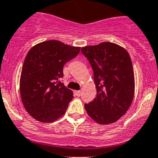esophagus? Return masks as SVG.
Listing matches in <instances>:
<instances>
[{
	"label": "esophagus",
	"mask_w": 158,
	"mask_h": 158,
	"mask_svg": "<svg viewBox=\"0 0 158 158\" xmlns=\"http://www.w3.org/2000/svg\"><path fill=\"white\" fill-rule=\"evenodd\" d=\"M75 94H76L77 96H80V95H81V92H82V91H80V90H79V91H75Z\"/></svg>",
	"instance_id": "1"
}]
</instances>
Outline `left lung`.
Here are the masks:
<instances>
[{
	"label": "left lung",
	"mask_w": 158,
	"mask_h": 158,
	"mask_svg": "<svg viewBox=\"0 0 158 158\" xmlns=\"http://www.w3.org/2000/svg\"><path fill=\"white\" fill-rule=\"evenodd\" d=\"M94 73L97 94L84 107L100 124H112L126 113L134 96V72L127 50L112 42L83 47Z\"/></svg>",
	"instance_id": "8db88e82"
}]
</instances>
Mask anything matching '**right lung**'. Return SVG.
<instances>
[{
	"instance_id": "add662e5",
	"label": "right lung",
	"mask_w": 158,
	"mask_h": 158,
	"mask_svg": "<svg viewBox=\"0 0 158 158\" xmlns=\"http://www.w3.org/2000/svg\"><path fill=\"white\" fill-rule=\"evenodd\" d=\"M80 47L56 40L41 42L27 53L20 78L24 107L32 117L43 123L64 115L73 92L61 83L63 66L79 54Z\"/></svg>"
}]
</instances>
